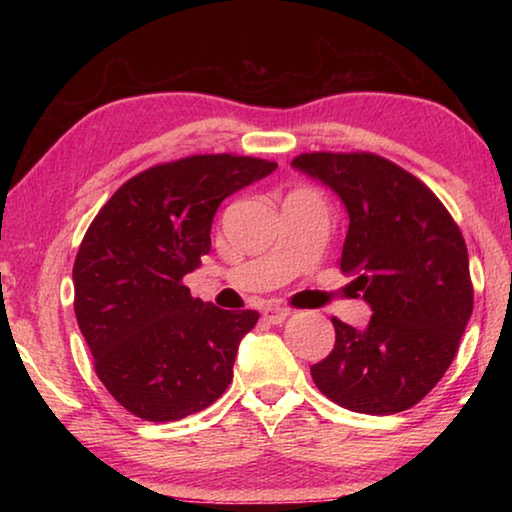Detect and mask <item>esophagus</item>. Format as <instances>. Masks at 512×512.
Listing matches in <instances>:
<instances>
[{
	"label": "esophagus",
	"mask_w": 512,
	"mask_h": 512,
	"mask_svg": "<svg viewBox=\"0 0 512 512\" xmlns=\"http://www.w3.org/2000/svg\"><path fill=\"white\" fill-rule=\"evenodd\" d=\"M291 314V311L287 309V307H277V305H268L264 311H262V316H264V320L266 323H271V325H280L284 318H287Z\"/></svg>",
	"instance_id": "34e87169"
}]
</instances>
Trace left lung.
<instances>
[{
	"instance_id": "8db88e82",
	"label": "left lung",
	"mask_w": 512,
	"mask_h": 512,
	"mask_svg": "<svg viewBox=\"0 0 512 512\" xmlns=\"http://www.w3.org/2000/svg\"><path fill=\"white\" fill-rule=\"evenodd\" d=\"M293 167L341 196L350 216L341 271L372 307L366 329L332 318L336 341L311 366L343 409L393 415L427 395L454 361L472 316L467 246L431 189L375 153H300Z\"/></svg>"
}]
</instances>
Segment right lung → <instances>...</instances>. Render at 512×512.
Returning a JSON list of instances; mask_svg holds the SVG:
<instances>
[{
    "instance_id": "1",
    "label": "right lung",
    "mask_w": 512,
    "mask_h": 512,
    "mask_svg": "<svg viewBox=\"0 0 512 512\" xmlns=\"http://www.w3.org/2000/svg\"><path fill=\"white\" fill-rule=\"evenodd\" d=\"M277 162L205 153L126 180L94 216L74 259V314L108 393L149 422L214 404L232 381L257 311L192 298L183 277L210 253L223 198Z\"/></svg>"
}]
</instances>
